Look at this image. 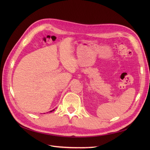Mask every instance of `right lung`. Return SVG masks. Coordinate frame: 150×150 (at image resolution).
<instances>
[{"instance_id":"1","label":"right lung","mask_w":150,"mask_h":150,"mask_svg":"<svg viewBox=\"0 0 150 150\" xmlns=\"http://www.w3.org/2000/svg\"><path fill=\"white\" fill-rule=\"evenodd\" d=\"M54 110H55V109H54V110H51V111H49V112H52V111H54Z\"/></svg>"}]
</instances>
